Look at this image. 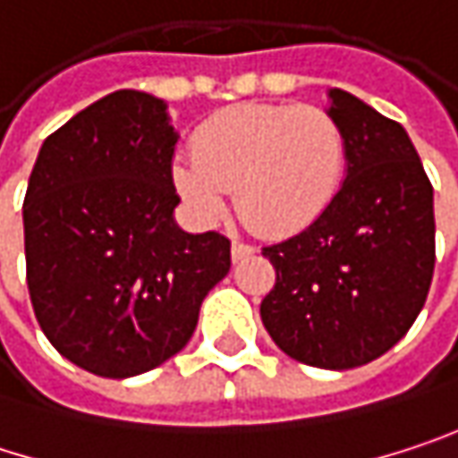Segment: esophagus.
I'll list each match as a JSON object with an SVG mask.
<instances>
[{"label": "esophagus", "mask_w": 458, "mask_h": 458, "mask_svg": "<svg viewBox=\"0 0 458 458\" xmlns=\"http://www.w3.org/2000/svg\"><path fill=\"white\" fill-rule=\"evenodd\" d=\"M251 254H254V246H251V243L233 241V246H230V257H233V262H241V259H246V257H251Z\"/></svg>", "instance_id": "obj_1"}]
</instances>
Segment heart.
<instances>
[{
    "label": "heart",
    "instance_id": "obj_1",
    "mask_svg": "<svg viewBox=\"0 0 458 458\" xmlns=\"http://www.w3.org/2000/svg\"><path fill=\"white\" fill-rule=\"evenodd\" d=\"M191 158L172 169V180L201 220H217L225 191H233L246 228L286 238L310 228L339 196L347 135L318 106L243 103L217 111L193 132Z\"/></svg>",
    "mask_w": 458,
    "mask_h": 458
}]
</instances>
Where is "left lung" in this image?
I'll return each instance as SVG.
<instances>
[{
    "label": "left lung",
    "mask_w": 458,
    "mask_h": 458,
    "mask_svg": "<svg viewBox=\"0 0 458 458\" xmlns=\"http://www.w3.org/2000/svg\"><path fill=\"white\" fill-rule=\"evenodd\" d=\"M328 114L347 135V177L310 228L262 246L276 284L259 305L300 363L344 371L398 344L435 273L432 182L406 130L344 89Z\"/></svg>",
    "instance_id": "left-lung-1"
}]
</instances>
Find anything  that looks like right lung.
I'll return each mask as SVG.
<instances>
[{"label":"right lung","instance_id":"right-lung-1","mask_svg":"<svg viewBox=\"0 0 458 458\" xmlns=\"http://www.w3.org/2000/svg\"><path fill=\"white\" fill-rule=\"evenodd\" d=\"M177 135L164 100L119 89L45 140L23 199L26 284L52 347L127 379L180 352L230 270V241L172 220Z\"/></svg>","mask_w":458,"mask_h":458}]
</instances>
